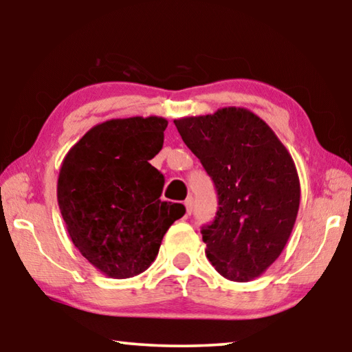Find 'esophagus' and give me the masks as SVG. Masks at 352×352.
Returning a JSON list of instances; mask_svg holds the SVG:
<instances>
[{"label":"esophagus","mask_w":352,"mask_h":352,"mask_svg":"<svg viewBox=\"0 0 352 352\" xmlns=\"http://www.w3.org/2000/svg\"><path fill=\"white\" fill-rule=\"evenodd\" d=\"M192 205H194V199L192 197H189V199L184 200V206H186V212L188 214L192 212Z\"/></svg>","instance_id":"34e87169"}]
</instances>
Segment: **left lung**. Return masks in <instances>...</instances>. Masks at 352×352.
Instances as JSON below:
<instances>
[{"instance_id":"left-lung-1","label":"left lung","mask_w":352,"mask_h":352,"mask_svg":"<svg viewBox=\"0 0 352 352\" xmlns=\"http://www.w3.org/2000/svg\"><path fill=\"white\" fill-rule=\"evenodd\" d=\"M217 190L219 210L201 228L206 256L236 283L261 276L278 259L300 208V178L275 132L241 107L174 121Z\"/></svg>"}]
</instances>
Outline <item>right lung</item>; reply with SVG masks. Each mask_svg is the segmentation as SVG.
<instances>
[{"mask_svg":"<svg viewBox=\"0 0 352 352\" xmlns=\"http://www.w3.org/2000/svg\"><path fill=\"white\" fill-rule=\"evenodd\" d=\"M160 116L110 119L69 148L57 201L76 248L105 276L126 279L151 267L182 204L160 200L164 177L148 163L163 147Z\"/></svg>","mask_w":352,"mask_h":352,"instance_id":"1","label":"right lung"}]
</instances>
